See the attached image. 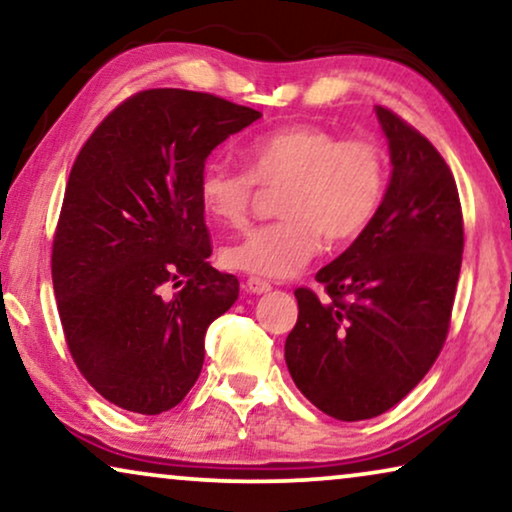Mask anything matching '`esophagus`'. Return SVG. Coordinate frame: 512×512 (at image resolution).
<instances>
[{
    "label": "esophagus",
    "mask_w": 512,
    "mask_h": 512,
    "mask_svg": "<svg viewBox=\"0 0 512 512\" xmlns=\"http://www.w3.org/2000/svg\"><path fill=\"white\" fill-rule=\"evenodd\" d=\"M272 289L270 282H265L261 277H249L247 279V291L249 293H268Z\"/></svg>",
    "instance_id": "esophagus-1"
}]
</instances>
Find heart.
<instances>
[{
    "instance_id": "heart-1",
    "label": "heart",
    "mask_w": 512,
    "mask_h": 512,
    "mask_svg": "<svg viewBox=\"0 0 512 512\" xmlns=\"http://www.w3.org/2000/svg\"><path fill=\"white\" fill-rule=\"evenodd\" d=\"M247 170L207 163L198 179L202 212L223 228L249 223L258 186L275 191L282 219L223 249V263L261 277H289L319 254L324 237H361L380 212L389 186L387 156L368 137H345L321 125L270 130L244 146Z\"/></svg>"
}]
</instances>
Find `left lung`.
I'll list each match as a JSON object with an SVG mask.
<instances>
[{"mask_svg": "<svg viewBox=\"0 0 512 512\" xmlns=\"http://www.w3.org/2000/svg\"><path fill=\"white\" fill-rule=\"evenodd\" d=\"M391 181L375 221L300 286L284 359L307 401L340 422L382 415L436 363L450 331L464 216L452 170L422 132L377 107Z\"/></svg>", "mask_w": 512, "mask_h": 512, "instance_id": "1", "label": "left lung"}]
</instances>
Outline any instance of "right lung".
Masks as SVG:
<instances>
[{
	"label": "right lung",
	"instance_id": "obj_1",
	"mask_svg": "<svg viewBox=\"0 0 512 512\" xmlns=\"http://www.w3.org/2000/svg\"><path fill=\"white\" fill-rule=\"evenodd\" d=\"M258 118L209 93L139 90L74 160L53 235V291L76 368L118 408L160 415L184 401L209 324L237 300V277L207 263L198 179L209 153Z\"/></svg>",
	"mask_w": 512,
	"mask_h": 512
}]
</instances>
